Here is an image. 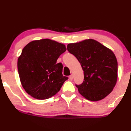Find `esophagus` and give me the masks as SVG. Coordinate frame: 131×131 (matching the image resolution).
Returning <instances> with one entry per match:
<instances>
[{"label":"esophagus","instance_id":"obj_1","mask_svg":"<svg viewBox=\"0 0 131 131\" xmlns=\"http://www.w3.org/2000/svg\"><path fill=\"white\" fill-rule=\"evenodd\" d=\"M70 78V80H72V79H73V75H72V74L70 75V78Z\"/></svg>","mask_w":131,"mask_h":131}]
</instances>
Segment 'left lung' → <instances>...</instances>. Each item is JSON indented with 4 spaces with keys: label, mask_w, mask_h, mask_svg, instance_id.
Segmentation results:
<instances>
[{
    "label": "left lung",
    "mask_w": 131,
    "mask_h": 131,
    "mask_svg": "<svg viewBox=\"0 0 131 131\" xmlns=\"http://www.w3.org/2000/svg\"><path fill=\"white\" fill-rule=\"evenodd\" d=\"M67 49L78 59L83 71V83L75 85L80 94L97 101L111 93L118 78V62L112 50L93 39L68 44Z\"/></svg>",
    "instance_id": "obj_1"
}]
</instances>
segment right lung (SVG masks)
Here are the masks:
<instances>
[{
  "instance_id": "obj_1",
  "label": "right lung",
  "mask_w": 131,
  "mask_h": 131,
  "mask_svg": "<svg viewBox=\"0 0 131 131\" xmlns=\"http://www.w3.org/2000/svg\"><path fill=\"white\" fill-rule=\"evenodd\" d=\"M66 50L63 44L50 39L32 41L23 48L18 70L22 86L31 96L46 100L60 91L68 78L57 60Z\"/></svg>"
}]
</instances>
